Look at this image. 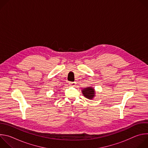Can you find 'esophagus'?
<instances>
[{
  "label": "esophagus",
  "instance_id": "obj_1",
  "mask_svg": "<svg viewBox=\"0 0 148 148\" xmlns=\"http://www.w3.org/2000/svg\"><path fill=\"white\" fill-rule=\"evenodd\" d=\"M69 85L71 87H74L76 85V82H70Z\"/></svg>",
  "mask_w": 148,
  "mask_h": 148
}]
</instances>
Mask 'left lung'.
Wrapping results in <instances>:
<instances>
[{"mask_svg": "<svg viewBox=\"0 0 148 148\" xmlns=\"http://www.w3.org/2000/svg\"><path fill=\"white\" fill-rule=\"evenodd\" d=\"M83 95L89 99H93L95 97V90L94 87H87L81 90Z\"/></svg>", "mask_w": 148, "mask_h": 148, "instance_id": "left-lung-1", "label": "left lung"}]
</instances>
